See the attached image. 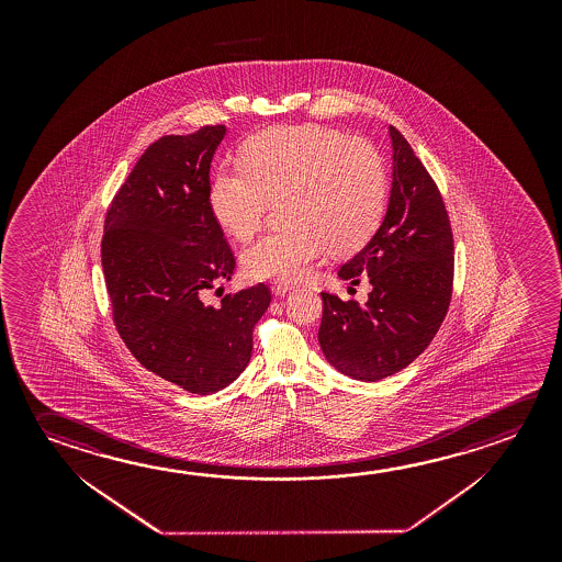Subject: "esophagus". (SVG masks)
<instances>
[{"label":"esophagus","mask_w":562,"mask_h":562,"mask_svg":"<svg viewBox=\"0 0 562 562\" xmlns=\"http://www.w3.org/2000/svg\"><path fill=\"white\" fill-rule=\"evenodd\" d=\"M295 284L292 282H282V280H277V282H272V294L274 295H284L290 292V290H294Z\"/></svg>","instance_id":"obj_1"}]
</instances>
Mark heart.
<instances>
[{"mask_svg":"<svg viewBox=\"0 0 562 562\" xmlns=\"http://www.w3.org/2000/svg\"><path fill=\"white\" fill-rule=\"evenodd\" d=\"M240 160L213 175L215 220L235 239L249 240L282 200L288 223L245 250L250 278L302 280L325 250L359 249L382 220L386 165L367 138L319 125L272 127L247 140Z\"/></svg>","mask_w":562,"mask_h":562,"instance_id":"b5f03b06","label":"heart"}]
</instances>
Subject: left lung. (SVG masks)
I'll use <instances>...</instances> for the list:
<instances>
[{
    "mask_svg": "<svg viewBox=\"0 0 562 562\" xmlns=\"http://www.w3.org/2000/svg\"><path fill=\"white\" fill-rule=\"evenodd\" d=\"M386 215L372 239L339 268L369 300L342 302L322 292L319 345L345 376L378 382L412 364L439 331L452 290V233L441 193L396 127Z\"/></svg>",
    "mask_w": 562,
    "mask_h": 562,
    "instance_id": "1",
    "label": "left lung"
}]
</instances>
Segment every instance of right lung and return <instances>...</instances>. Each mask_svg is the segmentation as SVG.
Returning <instances> with one entry per match:
<instances>
[{
	"label": "right lung",
	"mask_w": 562,
	"mask_h": 562,
	"mask_svg": "<svg viewBox=\"0 0 562 562\" xmlns=\"http://www.w3.org/2000/svg\"><path fill=\"white\" fill-rule=\"evenodd\" d=\"M225 125L166 135L115 193L102 239L113 322L133 357L190 394H215L249 364L252 329L270 305L265 284L203 294L231 280L235 257L210 205V166Z\"/></svg>",
	"instance_id": "add662e5"
}]
</instances>
